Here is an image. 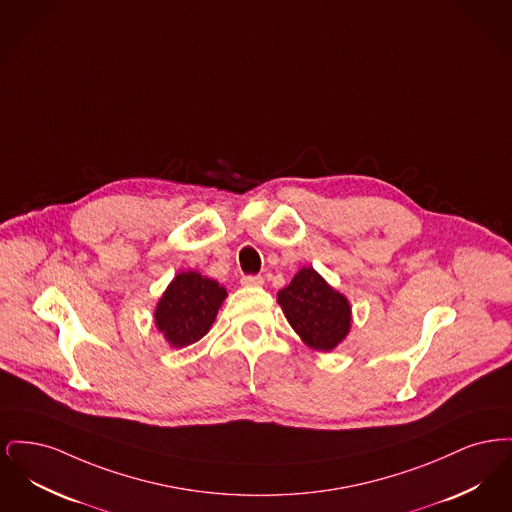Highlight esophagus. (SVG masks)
Masks as SVG:
<instances>
[{
    "label": "esophagus",
    "instance_id": "esophagus-1",
    "mask_svg": "<svg viewBox=\"0 0 512 512\" xmlns=\"http://www.w3.org/2000/svg\"><path fill=\"white\" fill-rule=\"evenodd\" d=\"M242 284L259 288V286L265 284V278L261 274H245V276H242Z\"/></svg>",
    "mask_w": 512,
    "mask_h": 512
}]
</instances>
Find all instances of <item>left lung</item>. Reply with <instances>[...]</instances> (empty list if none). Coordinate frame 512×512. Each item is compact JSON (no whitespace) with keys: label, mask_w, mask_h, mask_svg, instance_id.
Instances as JSON below:
<instances>
[{"label":"left lung","mask_w":512,"mask_h":512,"mask_svg":"<svg viewBox=\"0 0 512 512\" xmlns=\"http://www.w3.org/2000/svg\"><path fill=\"white\" fill-rule=\"evenodd\" d=\"M278 303L301 340L317 351L334 349L349 332L347 299L332 290L315 268H301L290 286L278 292Z\"/></svg>","instance_id":"1"}]
</instances>
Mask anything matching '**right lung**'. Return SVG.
I'll return each mask as SVG.
<instances>
[{
  "label": "right lung",
  "mask_w": 512,
  "mask_h": 512,
  "mask_svg": "<svg viewBox=\"0 0 512 512\" xmlns=\"http://www.w3.org/2000/svg\"><path fill=\"white\" fill-rule=\"evenodd\" d=\"M226 290L199 272H180L163 293L155 324L174 347H186L203 338L217 318Z\"/></svg>",
  "instance_id": "right-lung-1"
}]
</instances>
